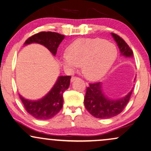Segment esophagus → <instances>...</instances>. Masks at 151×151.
Here are the masks:
<instances>
[{
	"label": "esophagus",
	"instance_id": "esophagus-1",
	"mask_svg": "<svg viewBox=\"0 0 151 151\" xmlns=\"http://www.w3.org/2000/svg\"><path fill=\"white\" fill-rule=\"evenodd\" d=\"M76 79H77V77H72L71 78V82H73Z\"/></svg>",
	"mask_w": 151,
	"mask_h": 151
}]
</instances>
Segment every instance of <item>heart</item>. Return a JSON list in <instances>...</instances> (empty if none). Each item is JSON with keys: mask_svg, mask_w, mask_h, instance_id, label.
Here are the masks:
<instances>
[{"mask_svg": "<svg viewBox=\"0 0 151 151\" xmlns=\"http://www.w3.org/2000/svg\"><path fill=\"white\" fill-rule=\"evenodd\" d=\"M118 51L114 44L102 38H79L68 47L60 57L61 63L69 72L82 65V72L91 80L104 77L113 65Z\"/></svg>", "mask_w": 151, "mask_h": 151, "instance_id": "heart-1", "label": "heart"}]
</instances>
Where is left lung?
<instances>
[{"mask_svg":"<svg viewBox=\"0 0 151 151\" xmlns=\"http://www.w3.org/2000/svg\"><path fill=\"white\" fill-rule=\"evenodd\" d=\"M112 37L117 43L122 56L133 57L130 47L123 39L116 34L111 33ZM132 90L127 95L118 100H112L104 95L102 83H90L87 88L84 98V105L88 111L95 118H110L121 113L128 103Z\"/></svg>","mask_w":151,"mask_h":151,"instance_id":"left-lung-1","label":"left lung"}]
</instances>
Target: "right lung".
<instances>
[{"instance_id":"1","label":"right lung","mask_w":151,"mask_h":151,"mask_svg":"<svg viewBox=\"0 0 151 151\" xmlns=\"http://www.w3.org/2000/svg\"><path fill=\"white\" fill-rule=\"evenodd\" d=\"M65 38V35L55 32H40L30 37L24 45L37 43L56 56L59 45ZM71 76H60L51 91L42 98L37 100H29L19 95L26 111L34 118L39 120H48L56 116L60 111L63 104L64 91L69 88Z\"/></svg>"}]
</instances>
